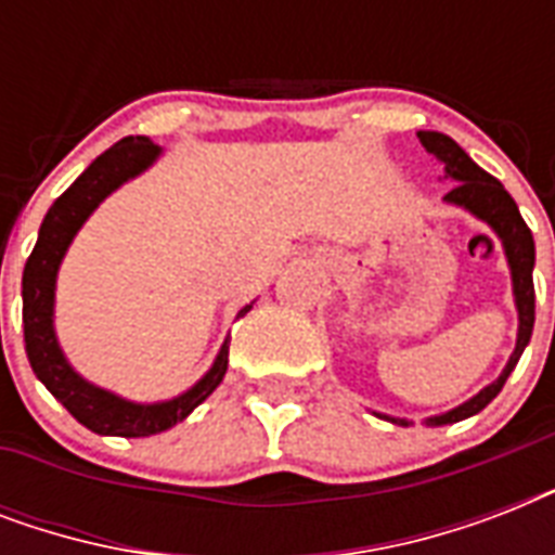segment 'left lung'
I'll return each instance as SVG.
<instances>
[{
    "label": "left lung",
    "mask_w": 555,
    "mask_h": 555,
    "mask_svg": "<svg viewBox=\"0 0 555 555\" xmlns=\"http://www.w3.org/2000/svg\"><path fill=\"white\" fill-rule=\"evenodd\" d=\"M423 150L435 155V158L443 164V176L452 178L455 186L443 195L447 204L452 207L466 209L469 216H475L478 221L490 227L492 233L499 235L501 247H504V259H507L509 279H513V299H516L518 311V334H516V348L509 354L507 365L499 374V379H492L490 386H483L475 397H469L466 403L455 405L443 414H435V417H426V426H447V423H457L473 417L481 409L499 397V391L504 388L507 377L513 374V369L518 365V357L525 354L527 343L533 337V322H535V291H533V268H535V242L530 227L525 224V218L518 212L516 201L504 190L499 178H492L490 172H483L478 164H475L469 155H466L461 146H457L449 134L443 132H417ZM377 417L388 423H397V426H409L405 417H391V414H379Z\"/></svg>",
    "instance_id": "left-lung-1"
}]
</instances>
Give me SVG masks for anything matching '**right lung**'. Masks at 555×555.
<instances>
[{
    "label": "right lung",
    "instance_id": "obj_1",
    "mask_svg": "<svg viewBox=\"0 0 555 555\" xmlns=\"http://www.w3.org/2000/svg\"><path fill=\"white\" fill-rule=\"evenodd\" d=\"M160 158V146L150 138H124L112 150H106L91 167L74 181L42 218L34 253L22 270V328H25V354L37 374V379L86 426L98 435L115 438H150L158 431L172 429L176 423L186 421L195 405H201L227 374V354L230 339L221 343L216 360L204 377L181 391L178 397L158 400V403H134L115 395L103 386H94L80 371L68 363L54 328L56 302V273L65 253L72 247L74 235L89 221V216L115 190L132 181ZM244 305L238 317L250 311Z\"/></svg>",
    "mask_w": 555,
    "mask_h": 555
}]
</instances>
